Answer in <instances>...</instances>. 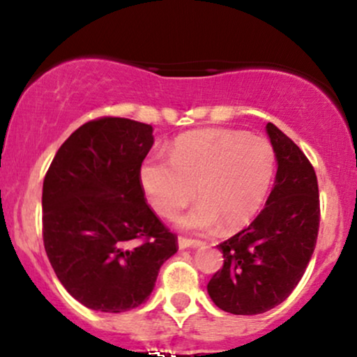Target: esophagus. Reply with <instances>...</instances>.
<instances>
[{"mask_svg": "<svg viewBox=\"0 0 357 357\" xmlns=\"http://www.w3.org/2000/svg\"><path fill=\"white\" fill-rule=\"evenodd\" d=\"M202 241L199 240H191V238H178V248L186 250V248H198L202 247Z\"/></svg>", "mask_w": 357, "mask_h": 357, "instance_id": "34e87169", "label": "esophagus"}]
</instances>
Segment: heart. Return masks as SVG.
<instances>
[{"instance_id": "1", "label": "heart", "mask_w": 357, "mask_h": 357, "mask_svg": "<svg viewBox=\"0 0 357 357\" xmlns=\"http://www.w3.org/2000/svg\"><path fill=\"white\" fill-rule=\"evenodd\" d=\"M275 153L267 139L233 129H202L173 142L169 159L151 154L141 166V184L151 206L174 218L196 196L202 203L176 225L208 233L236 231L255 220L267 199Z\"/></svg>"}]
</instances>
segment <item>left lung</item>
Here are the masks:
<instances>
[{
	"label": "left lung",
	"instance_id": "1",
	"mask_svg": "<svg viewBox=\"0 0 357 357\" xmlns=\"http://www.w3.org/2000/svg\"><path fill=\"white\" fill-rule=\"evenodd\" d=\"M277 174L265 208L248 228L223 241V267L208 294L216 307L236 315L264 314L282 304L304 275L317 241L319 186L309 159L268 122Z\"/></svg>",
	"mask_w": 357,
	"mask_h": 357
}]
</instances>
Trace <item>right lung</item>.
Masks as SVG:
<instances>
[{
    "label": "right lung",
    "instance_id": "add662e5",
    "mask_svg": "<svg viewBox=\"0 0 357 357\" xmlns=\"http://www.w3.org/2000/svg\"><path fill=\"white\" fill-rule=\"evenodd\" d=\"M153 130L122 117L90 121L60 146L45 176V252L60 284L92 310L144 304L161 265L178 252L139 176Z\"/></svg>",
    "mask_w": 357,
    "mask_h": 357
}]
</instances>
